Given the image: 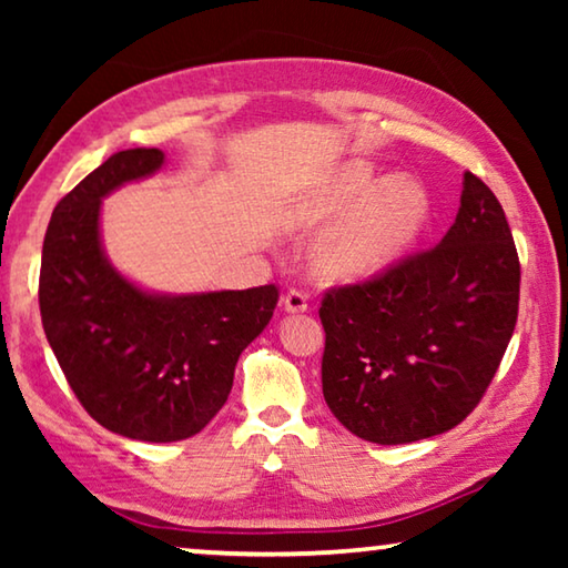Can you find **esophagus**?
<instances>
[{
	"instance_id": "1",
	"label": "esophagus",
	"mask_w": 568,
	"mask_h": 568,
	"mask_svg": "<svg viewBox=\"0 0 568 568\" xmlns=\"http://www.w3.org/2000/svg\"><path fill=\"white\" fill-rule=\"evenodd\" d=\"M283 305L287 313H305L307 311V295L303 291H297V287H293V291H287L283 295Z\"/></svg>"
}]
</instances>
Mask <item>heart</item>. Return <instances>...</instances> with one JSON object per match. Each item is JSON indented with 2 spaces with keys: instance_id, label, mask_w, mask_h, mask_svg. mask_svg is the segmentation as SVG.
Segmentation results:
<instances>
[{
  "instance_id": "heart-1",
  "label": "heart",
  "mask_w": 568,
  "mask_h": 568,
  "mask_svg": "<svg viewBox=\"0 0 568 568\" xmlns=\"http://www.w3.org/2000/svg\"><path fill=\"white\" fill-rule=\"evenodd\" d=\"M345 212L315 247V271L325 281H363L386 271L426 223L428 197L418 182H381L368 162L353 160L307 192L291 223L318 230Z\"/></svg>"
}]
</instances>
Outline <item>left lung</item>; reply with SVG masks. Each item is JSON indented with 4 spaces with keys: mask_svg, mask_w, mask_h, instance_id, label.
Masks as SVG:
<instances>
[{
    "mask_svg": "<svg viewBox=\"0 0 568 568\" xmlns=\"http://www.w3.org/2000/svg\"><path fill=\"white\" fill-rule=\"evenodd\" d=\"M518 283L504 207L464 172L456 223L436 247L323 295V396L333 416L381 446L458 426L501 365Z\"/></svg>",
    "mask_w": 568,
    "mask_h": 568,
    "instance_id": "8db88e82",
    "label": "left lung"
}]
</instances>
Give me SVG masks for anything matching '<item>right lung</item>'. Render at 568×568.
<instances>
[{
    "label": "right lung",
    "mask_w": 568,
    "mask_h": 568,
    "mask_svg": "<svg viewBox=\"0 0 568 568\" xmlns=\"http://www.w3.org/2000/svg\"><path fill=\"white\" fill-rule=\"evenodd\" d=\"M158 148L114 152L57 203L42 245L44 335L84 410L150 444L190 438L225 406L240 353L273 318L277 287L158 295L110 265L102 197L150 178Z\"/></svg>",
    "instance_id": "obj_1"
}]
</instances>
